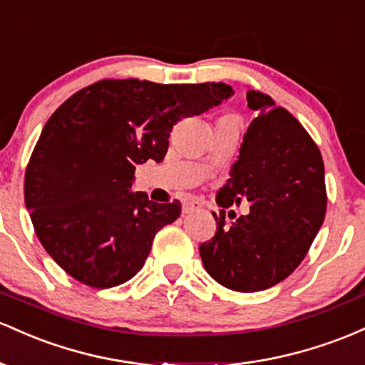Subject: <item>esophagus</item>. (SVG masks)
I'll list each match as a JSON object with an SVG mask.
<instances>
[{"mask_svg": "<svg viewBox=\"0 0 365 365\" xmlns=\"http://www.w3.org/2000/svg\"><path fill=\"white\" fill-rule=\"evenodd\" d=\"M200 208H202V203H200L198 200H195V198L186 200V202L182 203V212H184V214H191V212L200 210Z\"/></svg>", "mask_w": 365, "mask_h": 365, "instance_id": "34e87169", "label": "esophagus"}]
</instances>
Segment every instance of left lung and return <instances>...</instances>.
Masks as SVG:
<instances>
[{
    "label": "left lung",
    "instance_id": "1",
    "mask_svg": "<svg viewBox=\"0 0 365 365\" xmlns=\"http://www.w3.org/2000/svg\"><path fill=\"white\" fill-rule=\"evenodd\" d=\"M247 100L257 117L217 193V232L200 245V255L219 284L252 293L300 265L324 222L327 198L321 151L300 122L267 94L248 91ZM241 201L250 203L249 215L227 223L225 208Z\"/></svg>",
    "mask_w": 365,
    "mask_h": 365
}]
</instances>
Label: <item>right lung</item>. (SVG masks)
<instances>
[{
	"instance_id": "obj_1",
	"label": "right lung",
	"mask_w": 365,
	"mask_h": 365,
	"mask_svg": "<svg viewBox=\"0 0 365 365\" xmlns=\"http://www.w3.org/2000/svg\"><path fill=\"white\" fill-rule=\"evenodd\" d=\"M232 94L224 83L105 79L56 108L29 160L24 195L41 245L68 276L112 288L141 271L181 203L134 193L136 165L162 162L175 122Z\"/></svg>"
}]
</instances>
